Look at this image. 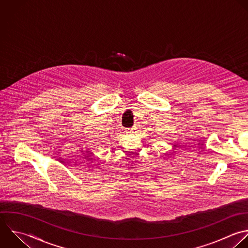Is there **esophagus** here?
Returning <instances> with one entry per match:
<instances>
[{
    "mask_svg": "<svg viewBox=\"0 0 248 248\" xmlns=\"http://www.w3.org/2000/svg\"><path fill=\"white\" fill-rule=\"evenodd\" d=\"M134 131V128H130V129H125V133H127V134H130V133H132Z\"/></svg>",
    "mask_w": 248,
    "mask_h": 248,
    "instance_id": "1",
    "label": "esophagus"
}]
</instances>
